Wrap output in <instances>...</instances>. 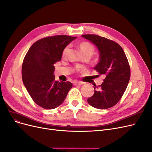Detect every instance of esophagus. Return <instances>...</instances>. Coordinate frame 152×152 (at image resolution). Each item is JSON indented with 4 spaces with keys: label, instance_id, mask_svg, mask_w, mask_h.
<instances>
[{
    "label": "esophagus",
    "instance_id": "esophagus-1",
    "mask_svg": "<svg viewBox=\"0 0 152 152\" xmlns=\"http://www.w3.org/2000/svg\"><path fill=\"white\" fill-rule=\"evenodd\" d=\"M83 84V83L82 82H76L74 83V86H82Z\"/></svg>",
    "mask_w": 152,
    "mask_h": 152
}]
</instances>
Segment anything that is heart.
Masks as SVG:
<instances>
[{
  "label": "heart",
  "instance_id": "obj_1",
  "mask_svg": "<svg viewBox=\"0 0 152 152\" xmlns=\"http://www.w3.org/2000/svg\"><path fill=\"white\" fill-rule=\"evenodd\" d=\"M69 48H70V46H67L64 48V50H63V52H62L63 56H64L66 55L68 51H69ZM80 49L82 51V54L83 55V56H85V55L92 56L94 53V48L93 46L91 44H90L89 43H87V42H83V43H80Z\"/></svg>",
  "mask_w": 152,
  "mask_h": 152
}]
</instances>
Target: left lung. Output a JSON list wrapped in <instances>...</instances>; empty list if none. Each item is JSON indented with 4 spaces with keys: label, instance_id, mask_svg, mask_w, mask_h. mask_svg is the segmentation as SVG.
Returning <instances> with one entry per match:
<instances>
[{
    "label": "left lung",
    "instance_id": "1",
    "mask_svg": "<svg viewBox=\"0 0 152 152\" xmlns=\"http://www.w3.org/2000/svg\"><path fill=\"white\" fill-rule=\"evenodd\" d=\"M95 45L99 53L94 70L105 77L101 86L94 87V95L87 102L94 107L106 109L114 106L126 91L130 78V68L123 48L114 41L95 34H83Z\"/></svg>",
    "mask_w": 152,
    "mask_h": 152
}]
</instances>
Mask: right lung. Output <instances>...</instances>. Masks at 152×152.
<instances>
[{
	"label": "right lung",
	"instance_id": "right-lung-1",
	"mask_svg": "<svg viewBox=\"0 0 152 152\" xmlns=\"http://www.w3.org/2000/svg\"><path fill=\"white\" fill-rule=\"evenodd\" d=\"M77 37L58 35L41 39L30 47L23 60L24 85L38 106L53 109L60 106L72 87L70 82L55 79L54 65L61 59L65 47Z\"/></svg>",
	"mask_w": 152,
	"mask_h": 152
}]
</instances>
